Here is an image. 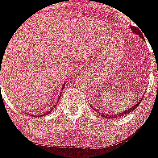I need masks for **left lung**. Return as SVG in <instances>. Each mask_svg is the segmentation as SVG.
I'll return each mask as SVG.
<instances>
[{
    "mask_svg": "<svg viewBox=\"0 0 158 158\" xmlns=\"http://www.w3.org/2000/svg\"><path fill=\"white\" fill-rule=\"evenodd\" d=\"M131 30L132 31L134 32L135 34H138L139 35V36H140L141 38H143V34H142V32L140 31V30L138 29L136 27H131ZM143 100V98H141V100L139 101V102H137L136 104H135L134 106H131V107L130 108V109H128L127 110H125L124 112H122V113H118V114H110V111H108V112H106V113H100L99 112V114H100V116H102V117L104 118H106V119H114V118H116V117H120V116H125V115H127V113H131V112H132L133 110H135V109H136V108L139 106V105L140 104V102H141V101ZM92 109H94L95 111H97L96 109H95L94 107H91Z\"/></svg>",
    "mask_w": 158,
    "mask_h": 158,
    "instance_id": "left-lung-1",
    "label": "left lung"
}]
</instances>
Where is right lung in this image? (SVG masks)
Wrapping results in <instances>:
<instances>
[{"label": "right lung", "mask_w": 158, "mask_h": 158, "mask_svg": "<svg viewBox=\"0 0 158 158\" xmlns=\"http://www.w3.org/2000/svg\"><path fill=\"white\" fill-rule=\"evenodd\" d=\"M64 86H63V87H62V89H64ZM62 94V92H61V93H60V94L59 98H58V101H57V102H59V100H60V94ZM55 106H56V105H55V106H53V107H52V109H51V110H49V111H48V112H46V113H45V114H44V116H45V115H47V114H49V113H51V111H52V109H54V108H55ZM30 115H31V114H30Z\"/></svg>", "instance_id": "obj_1"}]
</instances>
